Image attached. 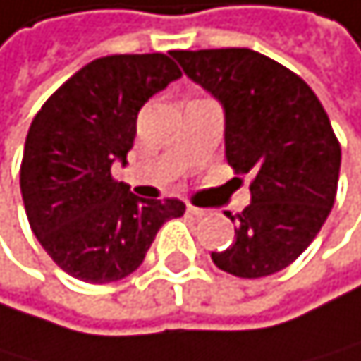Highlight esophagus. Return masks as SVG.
Returning <instances> with one entry per match:
<instances>
[{
    "instance_id": "obj_1",
    "label": "esophagus",
    "mask_w": 361,
    "mask_h": 361,
    "mask_svg": "<svg viewBox=\"0 0 361 361\" xmlns=\"http://www.w3.org/2000/svg\"><path fill=\"white\" fill-rule=\"evenodd\" d=\"M190 216H195V218H204L207 216V209H197V207H190L188 204V209H186Z\"/></svg>"
}]
</instances>
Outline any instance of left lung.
I'll return each mask as SVG.
<instances>
[{
  "instance_id": "obj_1",
  "label": "left lung",
  "mask_w": 361,
  "mask_h": 361,
  "mask_svg": "<svg viewBox=\"0 0 361 361\" xmlns=\"http://www.w3.org/2000/svg\"><path fill=\"white\" fill-rule=\"evenodd\" d=\"M171 56L222 105L229 166L254 175L235 240L213 252V263L240 279L276 274L305 252L335 204L341 148L326 109L299 75L258 51Z\"/></svg>"
}]
</instances>
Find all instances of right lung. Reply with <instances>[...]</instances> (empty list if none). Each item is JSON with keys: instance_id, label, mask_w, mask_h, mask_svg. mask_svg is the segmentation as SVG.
Returning <instances> with one entry per match:
<instances>
[{"instance_id": "1", "label": "right lung", "mask_w": 361, "mask_h": 361, "mask_svg": "<svg viewBox=\"0 0 361 361\" xmlns=\"http://www.w3.org/2000/svg\"><path fill=\"white\" fill-rule=\"evenodd\" d=\"M182 71L164 54L107 56L85 65L28 128L20 188L28 224L54 263L85 283L132 274L179 200H141L112 179L128 164L137 114Z\"/></svg>"}]
</instances>
